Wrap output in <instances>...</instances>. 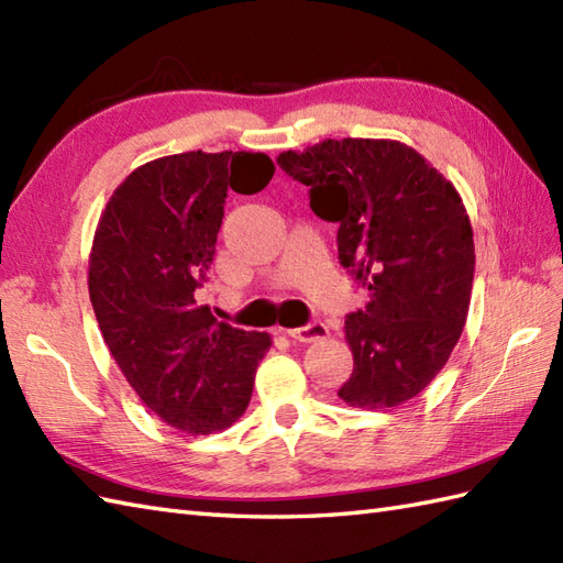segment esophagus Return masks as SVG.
I'll use <instances>...</instances> for the list:
<instances>
[{"label": "esophagus", "mask_w": 563, "mask_h": 563, "mask_svg": "<svg viewBox=\"0 0 563 563\" xmlns=\"http://www.w3.org/2000/svg\"><path fill=\"white\" fill-rule=\"evenodd\" d=\"M288 336L300 341V343H312V341H321L329 336V327L324 321H312V324L300 327V329H288Z\"/></svg>", "instance_id": "1"}]
</instances>
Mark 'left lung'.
<instances>
[{"label":"left lung","mask_w":563,"mask_h":563,"mask_svg":"<svg viewBox=\"0 0 563 563\" xmlns=\"http://www.w3.org/2000/svg\"><path fill=\"white\" fill-rule=\"evenodd\" d=\"M339 224V261L369 300L345 319L353 373L339 397L391 409L423 391L457 345L472 300L474 239L445 176L397 140H324L278 154Z\"/></svg>","instance_id":"1"}]
</instances>
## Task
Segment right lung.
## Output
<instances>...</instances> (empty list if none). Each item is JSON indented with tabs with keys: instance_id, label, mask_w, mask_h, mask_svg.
Returning <instances> with one entry per match:
<instances>
[{
	"instance_id": "right-lung-1",
	"label": "right lung",
	"mask_w": 563,
	"mask_h": 563,
	"mask_svg": "<svg viewBox=\"0 0 563 563\" xmlns=\"http://www.w3.org/2000/svg\"><path fill=\"white\" fill-rule=\"evenodd\" d=\"M263 152H184L137 166L106 202L89 256L103 341L142 404L184 433L230 428L246 411L268 333L234 329L198 305L227 190L258 194Z\"/></svg>"
}]
</instances>
